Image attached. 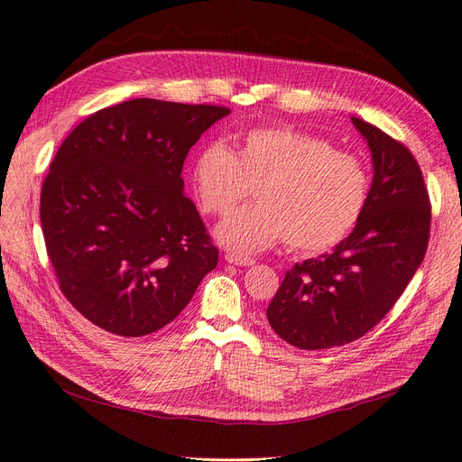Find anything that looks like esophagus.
Here are the masks:
<instances>
[{
    "mask_svg": "<svg viewBox=\"0 0 462 462\" xmlns=\"http://www.w3.org/2000/svg\"><path fill=\"white\" fill-rule=\"evenodd\" d=\"M226 263H230V264H234V266H253L254 264V259H251V257H240V254H226Z\"/></svg>",
    "mask_w": 462,
    "mask_h": 462,
    "instance_id": "1",
    "label": "esophagus"
}]
</instances>
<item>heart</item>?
Instances as JSON below:
<instances>
[{"label": "heart", "instance_id": "heart-1", "mask_svg": "<svg viewBox=\"0 0 462 462\" xmlns=\"http://www.w3.org/2000/svg\"><path fill=\"white\" fill-rule=\"evenodd\" d=\"M201 208L226 215L257 186V199L215 230L218 244L249 254L282 237L302 253L335 247L360 220L369 194L364 163L319 136L287 127H257L236 150L213 143L194 160Z\"/></svg>", "mask_w": 462, "mask_h": 462}]
</instances>
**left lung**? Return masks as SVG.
<instances>
[{
	"label": "left lung",
	"mask_w": 462,
	"mask_h": 462,
	"mask_svg": "<svg viewBox=\"0 0 462 462\" xmlns=\"http://www.w3.org/2000/svg\"><path fill=\"white\" fill-rule=\"evenodd\" d=\"M371 152L373 180L357 225L331 253L295 264L266 310L300 350L352 343L388 314L419 270L430 234V199L413 153L350 117Z\"/></svg>",
	"instance_id": "8db88e82"
}]
</instances>
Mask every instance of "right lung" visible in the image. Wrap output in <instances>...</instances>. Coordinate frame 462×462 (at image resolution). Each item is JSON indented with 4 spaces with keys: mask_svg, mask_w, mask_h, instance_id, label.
I'll return each instance as SVG.
<instances>
[{
    "mask_svg": "<svg viewBox=\"0 0 462 462\" xmlns=\"http://www.w3.org/2000/svg\"><path fill=\"white\" fill-rule=\"evenodd\" d=\"M230 110L133 98L66 136L42 186V230L60 291L122 337L165 328L218 263L182 165Z\"/></svg>",
    "mask_w": 462,
    "mask_h": 462,
    "instance_id": "obj_1",
    "label": "right lung"
}]
</instances>
